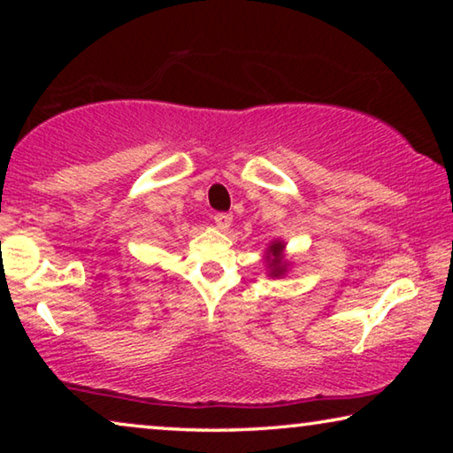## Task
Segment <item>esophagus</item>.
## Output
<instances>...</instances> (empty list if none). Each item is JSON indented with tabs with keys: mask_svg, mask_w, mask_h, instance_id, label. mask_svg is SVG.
Instances as JSON below:
<instances>
[{
	"mask_svg": "<svg viewBox=\"0 0 453 453\" xmlns=\"http://www.w3.org/2000/svg\"><path fill=\"white\" fill-rule=\"evenodd\" d=\"M214 222H216V226L220 228V231H226V228L233 225V214H228V212H219V214L214 216Z\"/></svg>",
	"mask_w": 453,
	"mask_h": 453,
	"instance_id": "obj_1",
	"label": "esophagus"
}]
</instances>
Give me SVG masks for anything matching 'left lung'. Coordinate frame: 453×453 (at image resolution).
<instances>
[{"label":"left lung","mask_w":453,"mask_h":453,"mask_svg":"<svg viewBox=\"0 0 453 453\" xmlns=\"http://www.w3.org/2000/svg\"><path fill=\"white\" fill-rule=\"evenodd\" d=\"M264 262L270 278H282L287 274L290 265H293L290 259H287V243H284L282 239L270 241L268 250L264 253Z\"/></svg>","instance_id":"1"}]
</instances>
